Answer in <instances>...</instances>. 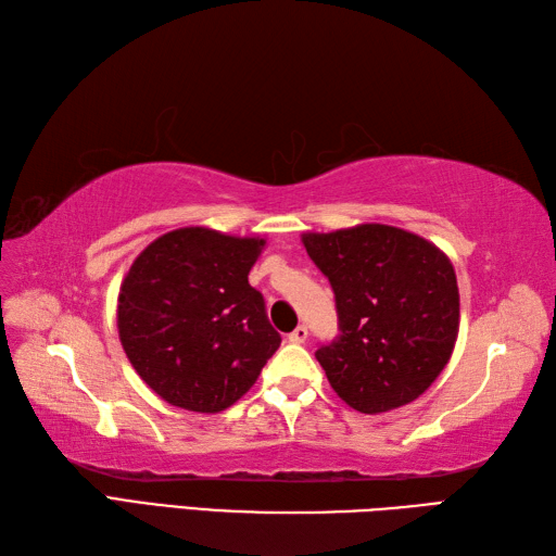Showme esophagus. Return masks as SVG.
Masks as SVG:
<instances>
[{
  "label": "esophagus",
  "instance_id": "esophagus-1",
  "mask_svg": "<svg viewBox=\"0 0 556 556\" xmlns=\"http://www.w3.org/2000/svg\"><path fill=\"white\" fill-rule=\"evenodd\" d=\"M305 339H308V327H305V325H299V327L293 329V332L289 334V341H291V344H303Z\"/></svg>",
  "mask_w": 556,
  "mask_h": 556
}]
</instances>
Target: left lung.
I'll return each instance as SVG.
<instances>
[{"label": "left lung", "mask_w": 556, "mask_h": 556, "mask_svg": "<svg viewBox=\"0 0 556 556\" xmlns=\"http://www.w3.org/2000/svg\"><path fill=\"white\" fill-rule=\"evenodd\" d=\"M303 245L337 301L339 337L315 351L329 384L361 413L410 404L456 344L458 287L448 257L384 224L305 233Z\"/></svg>", "instance_id": "obj_1"}]
</instances>
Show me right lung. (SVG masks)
Returning <instances> with one entry per match:
<instances>
[{
	"label": "right lung",
	"instance_id": "obj_1",
	"mask_svg": "<svg viewBox=\"0 0 556 556\" xmlns=\"http://www.w3.org/2000/svg\"><path fill=\"white\" fill-rule=\"evenodd\" d=\"M263 239L203 227L152 241L119 291V339L143 382L172 406L217 413L239 401L281 344L248 271Z\"/></svg>",
	"mask_w": 556,
	"mask_h": 556
}]
</instances>
